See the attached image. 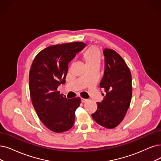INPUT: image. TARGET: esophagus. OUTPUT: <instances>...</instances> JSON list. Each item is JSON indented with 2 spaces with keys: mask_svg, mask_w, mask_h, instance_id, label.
<instances>
[{
  "mask_svg": "<svg viewBox=\"0 0 161 161\" xmlns=\"http://www.w3.org/2000/svg\"><path fill=\"white\" fill-rule=\"evenodd\" d=\"M81 101H82V102H86L87 101V99H85V98H81Z\"/></svg>",
  "mask_w": 161,
  "mask_h": 161,
  "instance_id": "obj_1",
  "label": "esophagus"
}]
</instances>
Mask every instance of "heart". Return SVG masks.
<instances>
[{
    "instance_id": "obj_1",
    "label": "heart",
    "mask_w": 161,
    "mask_h": 161,
    "mask_svg": "<svg viewBox=\"0 0 161 161\" xmlns=\"http://www.w3.org/2000/svg\"><path fill=\"white\" fill-rule=\"evenodd\" d=\"M84 57L87 65L99 64L100 61V51L96 47H91L85 51Z\"/></svg>"
}]
</instances>
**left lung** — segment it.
Returning a JSON list of instances; mask_svg holds the SVG:
<instances>
[{"label": "left lung", "instance_id": "obj_1", "mask_svg": "<svg viewBox=\"0 0 161 161\" xmlns=\"http://www.w3.org/2000/svg\"><path fill=\"white\" fill-rule=\"evenodd\" d=\"M105 69L100 83L106 94L92 117L107 129L117 127L124 119L132 96L131 74L123 58L113 49L105 48ZM103 96L104 94H102Z\"/></svg>", "mask_w": 161, "mask_h": 161}]
</instances>
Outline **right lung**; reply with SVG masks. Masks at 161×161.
<instances>
[{
    "label": "right lung",
    "mask_w": 161,
    "mask_h": 161,
    "mask_svg": "<svg viewBox=\"0 0 161 161\" xmlns=\"http://www.w3.org/2000/svg\"><path fill=\"white\" fill-rule=\"evenodd\" d=\"M85 46L83 42L53 45L38 53L31 64L29 86L32 104L41 121L53 132L67 131L74 125L80 98L67 99L57 88L65 82L69 63Z\"/></svg>",
    "instance_id": "right-lung-1"
}]
</instances>
